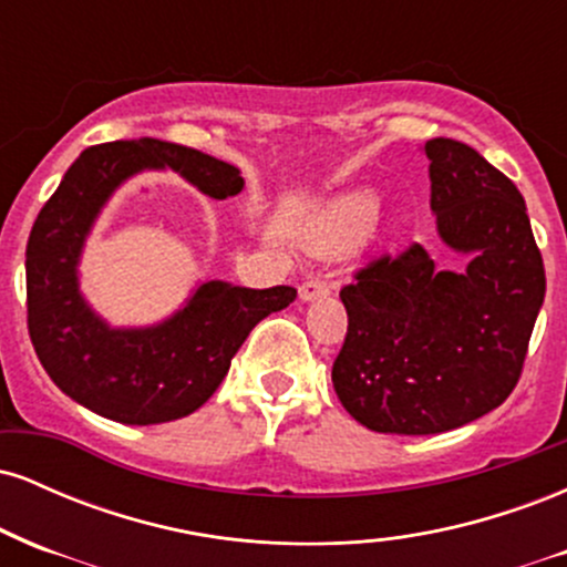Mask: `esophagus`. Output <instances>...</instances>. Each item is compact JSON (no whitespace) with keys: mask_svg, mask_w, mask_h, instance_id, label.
Segmentation results:
<instances>
[{"mask_svg":"<svg viewBox=\"0 0 567 567\" xmlns=\"http://www.w3.org/2000/svg\"><path fill=\"white\" fill-rule=\"evenodd\" d=\"M298 296H301V301H317V298L330 296V285L322 277L306 279L301 288H298Z\"/></svg>","mask_w":567,"mask_h":567,"instance_id":"esophagus-1","label":"esophagus"}]
</instances>
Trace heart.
Segmentation results:
<instances>
[{
    "label": "heart",
    "mask_w": 567,
    "mask_h": 567,
    "mask_svg": "<svg viewBox=\"0 0 567 567\" xmlns=\"http://www.w3.org/2000/svg\"><path fill=\"white\" fill-rule=\"evenodd\" d=\"M375 205H379V199H375L373 192L341 194V197L328 202V205L309 220V226H306L303 231L306 245L317 252L333 250L336 245H341L343 239L351 237V234L365 229L370 218L375 216Z\"/></svg>",
    "instance_id": "1"
}]
</instances>
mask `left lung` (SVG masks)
<instances>
[{
    "instance_id": "8db88e82",
    "label": "left lung",
    "mask_w": 567,
    "mask_h": 567,
    "mask_svg": "<svg viewBox=\"0 0 567 567\" xmlns=\"http://www.w3.org/2000/svg\"><path fill=\"white\" fill-rule=\"evenodd\" d=\"M432 210L466 271L421 245L383 252L343 285L349 328L333 362L341 405L383 434H440L498 408L523 375L546 275L525 199L453 138L426 141Z\"/></svg>"
}]
</instances>
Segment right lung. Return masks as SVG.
<instances>
[{
  "label": "right lung",
  "instance_id": "obj_1",
  "mask_svg": "<svg viewBox=\"0 0 567 567\" xmlns=\"http://www.w3.org/2000/svg\"><path fill=\"white\" fill-rule=\"evenodd\" d=\"M146 167H173L207 197L243 192V175L181 143L138 138L90 146L44 202L25 245V322L34 351L63 394L120 424H165L205 405L231 357L296 288L252 290L205 282L157 328L112 330L76 290L84 234L109 194Z\"/></svg>",
  "mask_w": 567,
  "mask_h": 567
}]
</instances>
